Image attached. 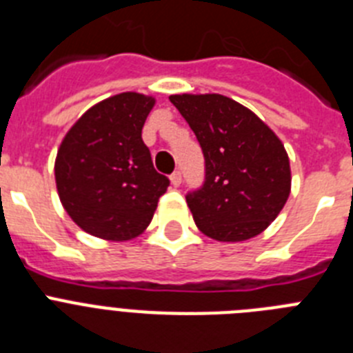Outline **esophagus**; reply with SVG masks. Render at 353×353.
<instances>
[{
    "instance_id": "esophagus-1",
    "label": "esophagus",
    "mask_w": 353,
    "mask_h": 353,
    "mask_svg": "<svg viewBox=\"0 0 353 353\" xmlns=\"http://www.w3.org/2000/svg\"><path fill=\"white\" fill-rule=\"evenodd\" d=\"M170 179H171V183H173L174 187H179L180 183H182V173H180V171H173V174H171Z\"/></svg>"
}]
</instances>
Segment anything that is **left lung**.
Here are the masks:
<instances>
[{
  "label": "left lung",
  "mask_w": 353,
  "mask_h": 353,
  "mask_svg": "<svg viewBox=\"0 0 353 353\" xmlns=\"http://www.w3.org/2000/svg\"><path fill=\"white\" fill-rule=\"evenodd\" d=\"M170 101L203 150L205 182L185 196L196 226L219 242L260 235L290 196L281 139L251 109L219 93H182Z\"/></svg>",
  "instance_id": "1"
}]
</instances>
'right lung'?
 <instances>
[{
  "instance_id": "right-lung-1",
  "label": "right lung",
  "mask_w": 353,
  "mask_h": 353,
  "mask_svg": "<svg viewBox=\"0 0 353 353\" xmlns=\"http://www.w3.org/2000/svg\"><path fill=\"white\" fill-rule=\"evenodd\" d=\"M152 97L125 92L90 108L56 155L61 205L86 233L105 240L141 235L170 180L157 173L141 130Z\"/></svg>"
}]
</instances>
